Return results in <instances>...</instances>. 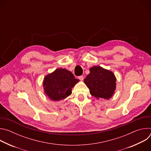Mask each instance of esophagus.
<instances>
[{"label":"esophagus","mask_w":151,"mask_h":151,"mask_svg":"<svg viewBox=\"0 0 151 151\" xmlns=\"http://www.w3.org/2000/svg\"><path fill=\"white\" fill-rule=\"evenodd\" d=\"M78 78H79V79H80L81 81H83V76L81 75V76H78Z\"/></svg>","instance_id":"1"}]
</instances>
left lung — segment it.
Here are the masks:
<instances>
[{"label":"left lung","mask_w":151,"mask_h":151,"mask_svg":"<svg viewBox=\"0 0 151 151\" xmlns=\"http://www.w3.org/2000/svg\"><path fill=\"white\" fill-rule=\"evenodd\" d=\"M90 73L84 82L90 90V94L97 99H109L116 88V78L114 74L99 66L90 69Z\"/></svg>","instance_id":"8db88e82"}]
</instances>
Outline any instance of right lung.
I'll return each instance as SVG.
<instances>
[{
  "label": "right lung",
  "mask_w": 151,
  "mask_h": 151,
  "mask_svg": "<svg viewBox=\"0 0 151 151\" xmlns=\"http://www.w3.org/2000/svg\"><path fill=\"white\" fill-rule=\"evenodd\" d=\"M79 81L72 73L64 69H56L44 81L45 93L52 100H60L72 94V88Z\"/></svg>",
  "instance_id": "add662e5"
}]
</instances>
